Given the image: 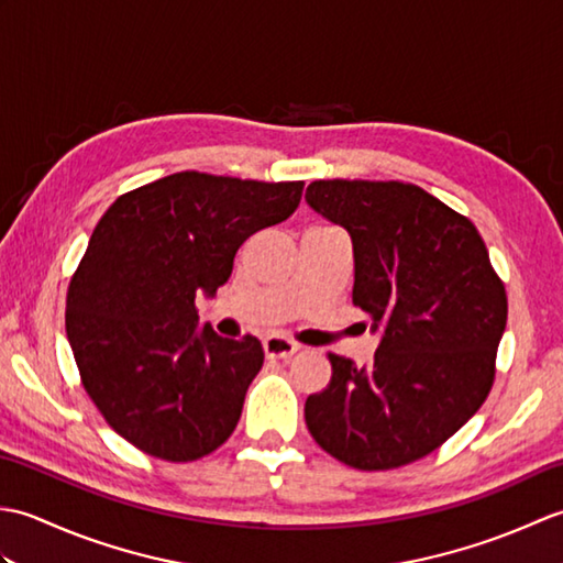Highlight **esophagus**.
Listing matches in <instances>:
<instances>
[{"label":"esophagus","mask_w":563,"mask_h":563,"mask_svg":"<svg viewBox=\"0 0 563 563\" xmlns=\"http://www.w3.org/2000/svg\"><path fill=\"white\" fill-rule=\"evenodd\" d=\"M263 351H266V357H280V361H288L297 351H300V343H295L285 336H268L263 341Z\"/></svg>","instance_id":"obj_1"}]
</instances>
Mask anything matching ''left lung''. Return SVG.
Segmentation results:
<instances>
[{
	"instance_id": "1",
	"label": "left lung",
	"mask_w": 563,
	"mask_h": 563,
	"mask_svg": "<svg viewBox=\"0 0 563 563\" xmlns=\"http://www.w3.org/2000/svg\"><path fill=\"white\" fill-rule=\"evenodd\" d=\"M305 198L351 234L353 305L382 329L369 365L329 353L331 382L307 397V428L343 464L397 470L486 401L508 319L504 280L472 220L413 184L329 178Z\"/></svg>"
}]
</instances>
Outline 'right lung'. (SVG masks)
Segmentation results:
<instances>
[{
	"instance_id": "add662e5",
	"label": "right lung",
	"mask_w": 563,
	"mask_h": 563,
	"mask_svg": "<svg viewBox=\"0 0 563 563\" xmlns=\"http://www.w3.org/2000/svg\"><path fill=\"white\" fill-rule=\"evenodd\" d=\"M302 188L178 172L115 198L93 227L65 327L84 389L130 445L194 462L234 433L261 341L198 331L196 300L227 283L251 234L290 218Z\"/></svg>"
}]
</instances>
